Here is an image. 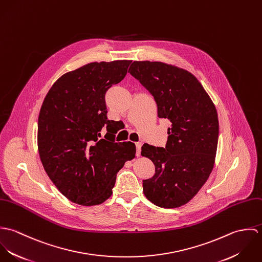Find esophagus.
I'll use <instances>...</instances> for the list:
<instances>
[{
	"label": "esophagus",
	"mask_w": 262,
	"mask_h": 262,
	"mask_svg": "<svg viewBox=\"0 0 262 262\" xmlns=\"http://www.w3.org/2000/svg\"><path fill=\"white\" fill-rule=\"evenodd\" d=\"M141 146H142V143H141V142H136V152H137V156L140 155Z\"/></svg>",
	"instance_id": "obj_1"
}]
</instances>
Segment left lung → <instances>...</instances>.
Returning <instances> with one entry per match:
<instances>
[{
  "label": "left lung",
  "mask_w": 262,
  "mask_h": 262,
  "mask_svg": "<svg viewBox=\"0 0 262 262\" xmlns=\"http://www.w3.org/2000/svg\"><path fill=\"white\" fill-rule=\"evenodd\" d=\"M153 96L159 118L168 119L165 148L143 144L155 173L143 181L145 196L160 208L189 202L214 167L219 121L216 108L195 76L158 61H134L128 71Z\"/></svg>",
  "instance_id": "left-lung-1"
}]
</instances>
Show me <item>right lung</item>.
<instances>
[{"label":"right lung","instance_id":"add662e5","mask_svg":"<svg viewBox=\"0 0 262 262\" xmlns=\"http://www.w3.org/2000/svg\"><path fill=\"white\" fill-rule=\"evenodd\" d=\"M131 60L92 62L60 76L47 93L38 117L42 165L70 201L100 205L112 194L117 172L135 157L134 143L115 142L107 118L106 92L127 74ZM103 126L107 133L101 137Z\"/></svg>","mask_w":262,"mask_h":262}]
</instances>
